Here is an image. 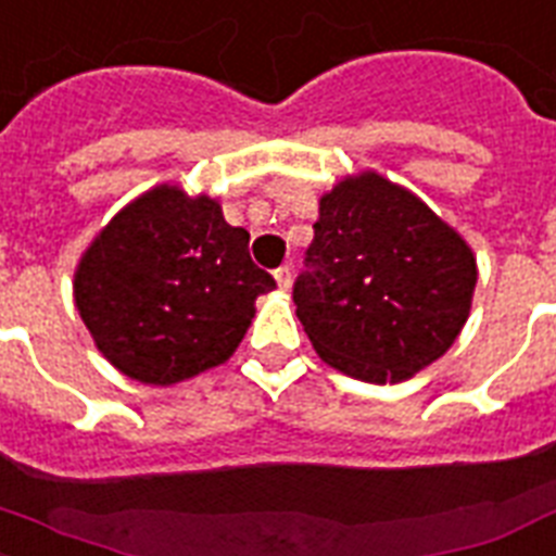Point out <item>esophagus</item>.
I'll return each instance as SVG.
<instances>
[{
    "label": "esophagus",
    "mask_w": 556,
    "mask_h": 556,
    "mask_svg": "<svg viewBox=\"0 0 556 556\" xmlns=\"http://www.w3.org/2000/svg\"><path fill=\"white\" fill-rule=\"evenodd\" d=\"M274 279H277L279 291H288V288H291V282H293V270L288 268V265H282V268L274 270Z\"/></svg>",
    "instance_id": "esophagus-1"
}]
</instances>
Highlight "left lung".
Returning <instances> with one entry per match:
<instances>
[{
    "mask_svg": "<svg viewBox=\"0 0 556 556\" xmlns=\"http://www.w3.org/2000/svg\"><path fill=\"white\" fill-rule=\"evenodd\" d=\"M296 317L323 363L354 380L405 382L463 331L477 256L417 193L377 170L319 197Z\"/></svg>",
    "mask_w": 556,
    "mask_h": 556,
    "instance_id": "8db88e82",
    "label": "left lung"
}]
</instances>
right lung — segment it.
Here are the masks:
<instances>
[{
    "instance_id": "right-lung-1",
    "label": "right lung",
    "mask_w": 556,
    "mask_h": 556,
    "mask_svg": "<svg viewBox=\"0 0 556 556\" xmlns=\"http://www.w3.org/2000/svg\"><path fill=\"white\" fill-rule=\"evenodd\" d=\"M245 228L207 193L156 185L116 211L74 270V302L116 371L176 386L231 359L277 286L248 254Z\"/></svg>"
}]
</instances>
